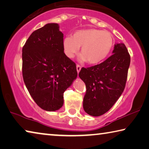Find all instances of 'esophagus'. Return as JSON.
Returning <instances> with one entry per match:
<instances>
[{"label":"esophagus","instance_id":"34e87169","mask_svg":"<svg viewBox=\"0 0 149 149\" xmlns=\"http://www.w3.org/2000/svg\"><path fill=\"white\" fill-rule=\"evenodd\" d=\"M81 66H80L79 65H76V69H77V73H79L80 72V70H81Z\"/></svg>","mask_w":149,"mask_h":149}]
</instances>
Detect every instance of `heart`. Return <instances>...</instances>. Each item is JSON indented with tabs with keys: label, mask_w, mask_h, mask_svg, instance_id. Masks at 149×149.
Segmentation results:
<instances>
[{
	"label": "heart",
	"mask_w": 149,
	"mask_h": 149,
	"mask_svg": "<svg viewBox=\"0 0 149 149\" xmlns=\"http://www.w3.org/2000/svg\"><path fill=\"white\" fill-rule=\"evenodd\" d=\"M113 43L109 32L96 28H87L75 32L72 36L63 40V48L65 56L70 59L78 53L81 47V62H88L89 64H97L107 57Z\"/></svg>",
	"instance_id": "b5f03b06"
}]
</instances>
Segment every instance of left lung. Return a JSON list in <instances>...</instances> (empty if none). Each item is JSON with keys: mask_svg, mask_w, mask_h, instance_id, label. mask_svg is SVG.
Wrapping results in <instances>:
<instances>
[{"mask_svg": "<svg viewBox=\"0 0 149 149\" xmlns=\"http://www.w3.org/2000/svg\"><path fill=\"white\" fill-rule=\"evenodd\" d=\"M130 62L125 45L115 44L113 54L104 62L81 68L79 76L86 86L83 107L87 114L100 116L113 107L124 91Z\"/></svg>", "mask_w": 149, "mask_h": 149, "instance_id": "left-lung-1", "label": "left lung"}]
</instances>
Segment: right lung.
Wrapping results in <instances>:
<instances>
[{
	"instance_id": "1",
	"label": "right lung",
	"mask_w": 149,
	"mask_h": 149,
	"mask_svg": "<svg viewBox=\"0 0 149 149\" xmlns=\"http://www.w3.org/2000/svg\"><path fill=\"white\" fill-rule=\"evenodd\" d=\"M56 23L32 33L22 48V75L36 104L48 111L63 104V93L76 79L75 63L65 56L63 34Z\"/></svg>"
}]
</instances>
